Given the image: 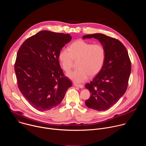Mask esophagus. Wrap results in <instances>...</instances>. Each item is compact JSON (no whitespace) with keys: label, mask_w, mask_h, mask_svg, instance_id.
<instances>
[{"label":"esophagus","mask_w":146,"mask_h":146,"mask_svg":"<svg viewBox=\"0 0 146 146\" xmlns=\"http://www.w3.org/2000/svg\"><path fill=\"white\" fill-rule=\"evenodd\" d=\"M73 85H74V86L77 87H79L80 88H84V86L82 85V84H76V83H74Z\"/></svg>","instance_id":"34e87169"}]
</instances>
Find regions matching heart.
I'll list each match as a JSON object with an SVG mask.
<instances>
[{
  "label": "heart",
  "mask_w": 146,
  "mask_h": 146,
  "mask_svg": "<svg viewBox=\"0 0 146 146\" xmlns=\"http://www.w3.org/2000/svg\"><path fill=\"white\" fill-rule=\"evenodd\" d=\"M60 64L66 72L72 66L73 60H78L77 68L69 72L67 76L73 81H86L89 76L96 75L102 69L106 59V50L100 44H92L84 40L74 41L67 48L61 49L58 54Z\"/></svg>",
  "instance_id": "heart-1"
}]
</instances>
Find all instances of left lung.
Segmentation results:
<instances>
[{"mask_svg":"<svg viewBox=\"0 0 146 146\" xmlns=\"http://www.w3.org/2000/svg\"><path fill=\"white\" fill-rule=\"evenodd\" d=\"M95 38L106 50L105 63L92 81L86 85L91 95L86 105L97 111L106 110L113 106L126 92L131 72L128 51L117 39L102 33L82 36Z\"/></svg>","mask_w":146,"mask_h":146,"instance_id":"left-lung-1","label":"left lung"}]
</instances>
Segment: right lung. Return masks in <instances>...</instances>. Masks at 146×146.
<instances>
[{
	"label": "right lung",
	"instance_id": "add662e5",
	"mask_svg": "<svg viewBox=\"0 0 146 146\" xmlns=\"http://www.w3.org/2000/svg\"><path fill=\"white\" fill-rule=\"evenodd\" d=\"M71 39L69 34L42 31L27 39L18 51L14 70L18 88L38 111L59 105L72 86L58 59L59 51Z\"/></svg>",
	"mask_w": 146,
	"mask_h": 146
}]
</instances>
